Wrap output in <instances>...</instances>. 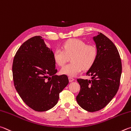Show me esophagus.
I'll use <instances>...</instances> for the list:
<instances>
[{"label":"esophagus","mask_w":131,"mask_h":131,"mask_svg":"<svg viewBox=\"0 0 131 131\" xmlns=\"http://www.w3.org/2000/svg\"><path fill=\"white\" fill-rule=\"evenodd\" d=\"M68 79H69V82H72V81H74V80H75L74 78H73L72 77H68Z\"/></svg>","instance_id":"1"}]
</instances>
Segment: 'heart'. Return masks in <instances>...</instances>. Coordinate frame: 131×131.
<instances>
[{"mask_svg":"<svg viewBox=\"0 0 131 131\" xmlns=\"http://www.w3.org/2000/svg\"><path fill=\"white\" fill-rule=\"evenodd\" d=\"M98 50L94 45L87 44L78 39L68 40L62 45V50L57 49L53 54V60L59 66H63L70 57L71 63L60 70L61 74L74 77L82 70H89L95 63Z\"/></svg>","mask_w":131,"mask_h":131,"instance_id":"obj_1","label":"heart"}]
</instances>
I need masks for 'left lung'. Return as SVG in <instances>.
Returning a JSON list of instances; mask_svg holds the SVG:
<instances>
[{"label":"left lung","instance_id":"obj_1","mask_svg":"<svg viewBox=\"0 0 131 131\" xmlns=\"http://www.w3.org/2000/svg\"><path fill=\"white\" fill-rule=\"evenodd\" d=\"M94 41L97 58L86 73L91 80L77 79L81 86L77 102L90 112L100 111L111 101L119 89L122 72L120 54L113 42L101 33L94 37Z\"/></svg>","mask_w":131,"mask_h":131}]
</instances>
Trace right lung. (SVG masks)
I'll list each match as a JSON object with an SVG mask.
<instances>
[{
	"instance_id": "right-lung-1",
	"label": "right lung",
	"mask_w": 131,
	"mask_h": 131,
	"mask_svg": "<svg viewBox=\"0 0 131 131\" xmlns=\"http://www.w3.org/2000/svg\"><path fill=\"white\" fill-rule=\"evenodd\" d=\"M53 52L42 37L34 36L20 46L14 57L15 88L25 104L34 111L45 112L58 102L59 94L69 83L66 75L57 72Z\"/></svg>"
}]
</instances>
